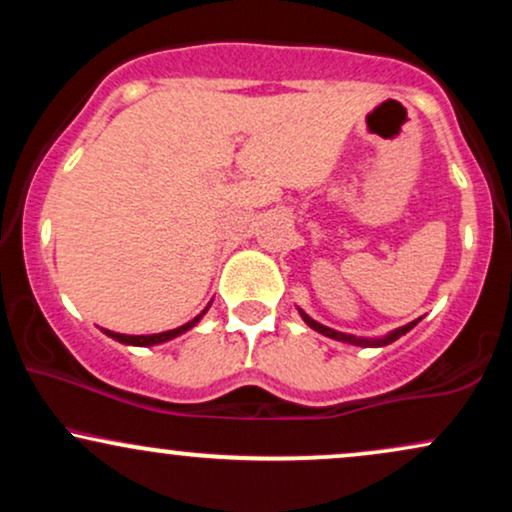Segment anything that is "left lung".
<instances>
[{"instance_id":"obj_1","label":"left lung","mask_w":512,"mask_h":512,"mask_svg":"<svg viewBox=\"0 0 512 512\" xmlns=\"http://www.w3.org/2000/svg\"><path fill=\"white\" fill-rule=\"evenodd\" d=\"M303 315V320L308 322V327H313L315 332H320V334H325V337H332V339H337V342H349V344H356V346H383V344H390V342H395V339H399L402 337V334H407L411 327L416 325V322H409V325H404V327H399V330H395L390 334V337H385V339H378V342H368V339H356V337H351V334H344V332H334V330H330V327H325V325H320V322H315L313 317H308L305 313H301Z\"/></svg>"}]
</instances>
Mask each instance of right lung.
<instances>
[{
    "label": "right lung",
    "mask_w": 512,
    "mask_h": 512,
    "mask_svg": "<svg viewBox=\"0 0 512 512\" xmlns=\"http://www.w3.org/2000/svg\"><path fill=\"white\" fill-rule=\"evenodd\" d=\"M202 315H204V313H202ZM202 315H197L195 320H190V322H187V325L178 327V330H168V332H161V334H146V337H132V334H117V332H110V330H105V334H108V337L117 339V342H122V344H132V346H151V344L168 342V339H173V337H178V334L187 332V330H190V327H195V325H197V320H199V317H202Z\"/></svg>",
    "instance_id": "1"
}]
</instances>
